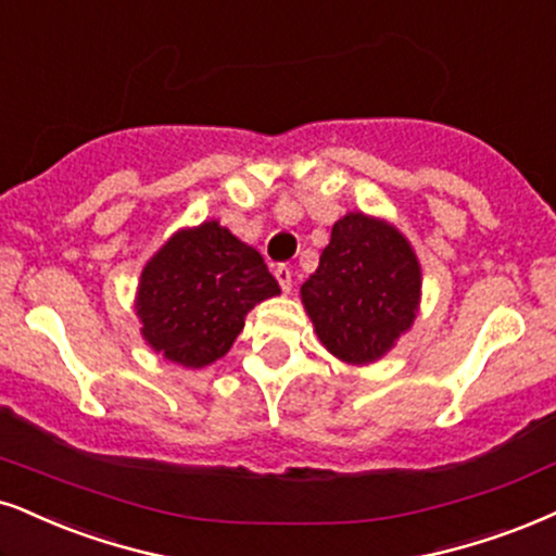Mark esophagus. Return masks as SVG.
<instances>
[{
	"instance_id": "esophagus-1",
	"label": "esophagus",
	"mask_w": 556,
	"mask_h": 556,
	"mask_svg": "<svg viewBox=\"0 0 556 556\" xmlns=\"http://www.w3.org/2000/svg\"><path fill=\"white\" fill-rule=\"evenodd\" d=\"M276 278H278L280 289H283L286 293H289V291H291V267L278 265V267H276Z\"/></svg>"
}]
</instances>
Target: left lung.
<instances>
[{"mask_svg":"<svg viewBox=\"0 0 556 556\" xmlns=\"http://www.w3.org/2000/svg\"><path fill=\"white\" fill-rule=\"evenodd\" d=\"M420 286V263L402 231L351 211L334 222L301 301L321 345L363 366L387 355L413 327Z\"/></svg>","mask_w":556,"mask_h":556,"instance_id":"8db88e82","label":"left lung"}]
</instances>
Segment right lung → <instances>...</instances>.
<instances>
[{"mask_svg": "<svg viewBox=\"0 0 556 556\" xmlns=\"http://www.w3.org/2000/svg\"><path fill=\"white\" fill-rule=\"evenodd\" d=\"M278 293L257 250L218 222H203L169 237L143 267L136 317L156 353L203 368L235 345L247 312Z\"/></svg>", "mask_w": 556, "mask_h": 556, "instance_id": "add662e5", "label": "right lung"}]
</instances>
